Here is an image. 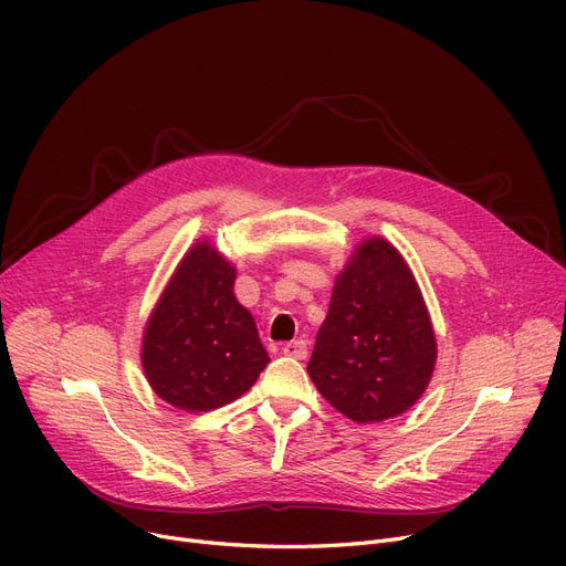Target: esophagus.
<instances>
[{"instance_id": "obj_1", "label": "esophagus", "mask_w": 566, "mask_h": 566, "mask_svg": "<svg viewBox=\"0 0 566 566\" xmlns=\"http://www.w3.org/2000/svg\"><path fill=\"white\" fill-rule=\"evenodd\" d=\"M282 353L289 355V358L305 360V358H307V342H303V339L286 342V344H282Z\"/></svg>"}]
</instances>
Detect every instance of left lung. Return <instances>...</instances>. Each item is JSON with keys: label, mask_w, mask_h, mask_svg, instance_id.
<instances>
[{"label": "left lung", "mask_w": 566, "mask_h": 566, "mask_svg": "<svg viewBox=\"0 0 566 566\" xmlns=\"http://www.w3.org/2000/svg\"><path fill=\"white\" fill-rule=\"evenodd\" d=\"M436 335L408 263L380 235L363 241L337 275L307 371L348 420L397 418L436 367Z\"/></svg>", "instance_id": "left-lung-1"}]
</instances>
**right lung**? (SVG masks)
Returning <instances> with one entry per match:
<instances>
[{
    "mask_svg": "<svg viewBox=\"0 0 566 566\" xmlns=\"http://www.w3.org/2000/svg\"><path fill=\"white\" fill-rule=\"evenodd\" d=\"M233 282L235 268L206 241L178 263L142 339L146 380L163 401L188 412L220 408L271 363Z\"/></svg>",
    "mask_w": 566,
    "mask_h": 566,
    "instance_id": "obj_1",
    "label": "right lung"
}]
</instances>
